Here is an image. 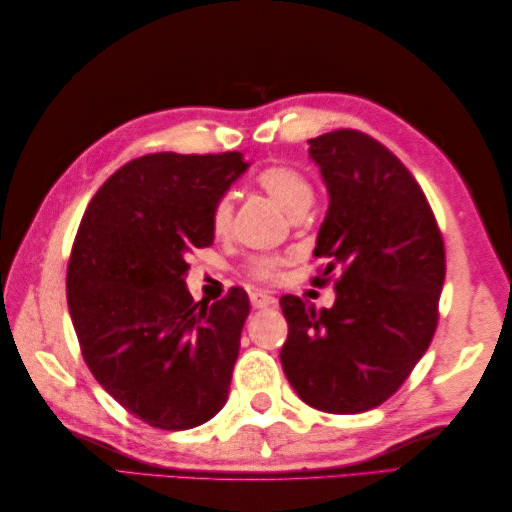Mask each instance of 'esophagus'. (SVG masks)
Listing matches in <instances>:
<instances>
[{
  "mask_svg": "<svg viewBox=\"0 0 512 512\" xmlns=\"http://www.w3.org/2000/svg\"><path fill=\"white\" fill-rule=\"evenodd\" d=\"M277 299L273 295H268L264 290H253L250 292V306L253 308H270L275 306Z\"/></svg>",
  "mask_w": 512,
  "mask_h": 512,
  "instance_id": "1",
  "label": "esophagus"
}]
</instances>
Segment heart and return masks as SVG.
<instances>
[{
  "label": "heart",
  "instance_id": "heart-1",
  "mask_svg": "<svg viewBox=\"0 0 512 512\" xmlns=\"http://www.w3.org/2000/svg\"><path fill=\"white\" fill-rule=\"evenodd\" d=\"M255 182L273 198L281 209L292 217L301 215L308 209L314 198L310 180L301 171L286 165H268L255 176ZM233 222V202L231 195H220L211 211V224L217 235L228 233ZM286 264L284 257L277 255H255L248 262V275L259 281H275L281 266Z\"/></svg>",
  "mask_w": 512,
  "mask_h": 512
}]
</instances>
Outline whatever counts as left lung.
Returning <instances> with one entry per match:
<instances>
[{
    "label": "left lung",
    "mask_w": 512,
    "mask_h": 512,
    "mask_svg": "<svg viewBox=\"0 0 512 512\" xmlns=\"http://www.w3.org/2000/svg\"><path fill=\"white\" fill-rule=\"evenodd\" d=\"M310 158L330 191L312 286L334 281L336 301L281 297V365L310 407L361 413L396 394L436 334L444 242L420 184L376 138L336 129L310 140Z\"/></svg>",
    "instance_id": "left-lung-1"
}]
</instances>
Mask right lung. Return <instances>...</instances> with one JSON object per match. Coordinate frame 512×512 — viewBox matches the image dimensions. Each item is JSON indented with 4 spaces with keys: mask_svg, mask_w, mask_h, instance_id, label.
I'll return each instance as SVG.
<instances>
[{
    "mask_svg": "<svg viewBox=\"0 0 512 512\" xmlns=\"http://www.w3.org/2000/svg\"><path fill=\"white\" fill-rule=\"evenodd\" d=\"M239 151L149 154L96 191L68 262V308L83 361L132 416L193 429L224 407L250 312L244 288L209 306L184 286L211 211L246 171Z\"/></svg>",
    "mask_w": 512,
    "mask_h": 512,
    "instance_id": "obj_1",
    "label": "right lung"
}]
</instances>
